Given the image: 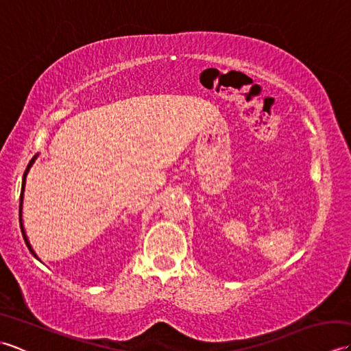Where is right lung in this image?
<instances>
[{
    "instance_id": "1",
    "label": "right lung",
    "mask_w": 351,
    "mask_h": 351,
    "mask_svg": "<svg viewBox=\"0 0 351 351\" xmlns=\"http://www.w3.org/2000/svg\"><path fill=\"white\" fill-rule=\"evenodd\" d=\"M37 158V155H34V158L29 161V164L27 166V169H25V173H24V178H22V189H21V199H19V225H21V230H22V235H24V240H25V244H27V247H28V250L32 252V255L33 256H36V253H34V250H33V247H32V244H29V241H28V238H27V235H25V229H24V225H22V202H24V191H25V180H27V173H28V170H29V167L33 166V162H34V160ZM37 258V256H36Z\"/></svg>"
}]
</instances>
